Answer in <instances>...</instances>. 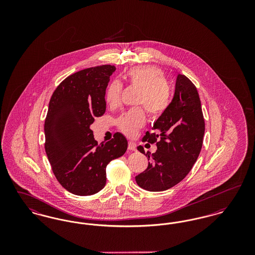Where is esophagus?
Returning <instances> with one entry per match:
<instances>
[{
	"instance_id": "esophagus-1",
	"label": "esophagus",
	"mask_w": 255,
	"mask_h": 255,
	"mask_svg": "<svg viewBox=\"0 0 255 255\" xmlns=\"http://www.w3.org/2000/svg\"><path fill=\"white\" fill-rule=\"evenodd\" d=\"M128 150L129 151H135L136 150L135 144L132 142V141H129V143H128Z\"/></svg>"
}]
</instances>
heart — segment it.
<instances>
[{
    "label": "heart",
    "mask_w": 255,
    "mask_h": 255,
    "mask_svg": "<svg viewBox=\"0 0 255 255\" xmlns=\"http://www.w3.org/2000/svg\"><path fill=\"white\" fill-rule=\"evenodd\" d=\"M126 79L132 86L140 89L137 104L145 107L152 117H158L164 113L171 101V89L165 81L161 70L155 66H137L126 73ZM122 85L115 80L106 89L105 99L110 106L119 104L122 95ZM145 112L143 108H135L123 113L118 119L117 125L122 133L132 135L144 126Z\"/></svg>",
    "instance_id": "b5f03b06"
}]
</instances>
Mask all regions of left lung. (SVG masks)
<instances>
[{"label": "left lung", "mask_w": 255, "mask_h": 255, "mask_svg": "<svg viewBox=\"0 0 255 255\" xmlns=\"http://www.w3.org/2000/svg\"><path fill=\"white\" fill-rule=\"evenodd\" d=\"M146 132L142 141L157 143V151L146 153L149 163L135 182L148 191L167 190L182 181L200 155L205 134V120L199 93L183 74H178L174 97L168 108ZM137 150L145 155L142 146Z\"/></svg>", "instance_id": "left-lung-1"}]
</instances>
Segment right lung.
<instances>
[{
	"instance_id": "obj_1",
	"label": "right lung",
	"mask_w": 255,
	"mask_h": 255,
	"mask_svg": "<svg viewBox=\"0 0 255 255\" xmlns=\"http://www.w3.org/2000/svg\"><path fill=\"white\" fill-rule=\"evenodd\" d=\"M115 66L89 68L65 78L49 100L45 121V150L61 185L78 196H90L106 184V166L127 150L121 133L98 144L90 129L106 111L105 93Z\"/></svg>"
}]
</instances>
